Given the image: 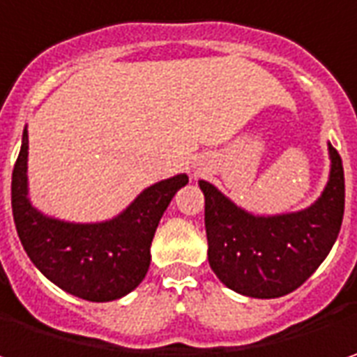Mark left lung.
<instances>
[{"label": "left lung", "mask_w": 357, "mask_h": 357, "mask_svg": "<svg viewBox=\"0 0 357 357\" xmlns=\"http://www.w3.org/2000/svg\"><path fill=\"white\" fill-rule=\"evenodd\" d=\"M330 149V179L310 208L254 215L215 185L199 179L206 197L209 268L229 289L248 298H282L318 270L337 240L344 220V165Z\"/></svg>", "instance_id": "obj_1"}]
</instances>
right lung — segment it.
<instances>
[{"mask_svg":"<svg viewBox=\"0 0 357 357\" xmlns=\"http://www.w3.org/2000/svg\"><path fill=\"white\" fill-rule=\"evenodd\" d=\"M27 130L11 174V209L25 254L50 282L87 302H112L142 284L163 211L190 179L179 174L146 188L119 215L98 224L55 220L27 197Z\"/></svg>","mask_w":357,"mask_h":357,"instance_id":"add662e5","label":"right lung"}]
</instances>
